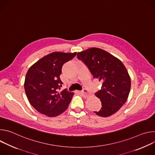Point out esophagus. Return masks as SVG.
<instances>
[{
  "label": "esophagus",
  "instance_id": "1",
  "mask_svg": "<svg viewBox=\"0 0 155 155\" xmlns=\"http://www.w3.org/2000/svg\"><path fill=\"white\" fill-rule=\"evenodd\" d=\"M80 93L84 97H85V98L88 97L90 96V94L86 93L85 91H80Z\"/></svg>",
  "mask_w": 155,
  "mask_h": 155
}]
</instances>
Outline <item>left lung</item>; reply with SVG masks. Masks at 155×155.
Returning a JSON list of instances; mask_svg holds the SVG:
<instances>
[{
    "mask_svg": "<svg viewBox=\"0 0 155 155\" xmlns=\"http://www.w3.org/2000/svg\"><path fill=\"white\" fill-rule=\"evenodd\" d=\"M77 58L86 65L94 78L102 82L101 90L95 93L102 107L94 113L102 117L116 113L127 101L130 89V78L124 65L117 58L98 48L78 52Z\"/></svg>",
    "mask_w": 155,
    "mask_h": 155,
    "instance_id": "left-lung-1",
    "label": "left lung"
}]
</instances>
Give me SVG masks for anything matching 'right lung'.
<instances>
[{
    "label": "right lung",
    "instance_id": "add662e5",
    "mask_svg": "<svg viewBox=\"0 0 155 155\" xmlns=\"http://www.w3.org/2000/svg\"><path fill=\"white\" fill-rule=\"evenodd\" d=\"M76 54L53 52L41 58L29 69L25 90L29 102L38 112L54 117L68 108L74 93L66 90L58 91L62 84L59 76L63 64L72 59Z\"/></svg>",
    "mask_w": 155,
    "mask_h": 155
}]
</instances>
